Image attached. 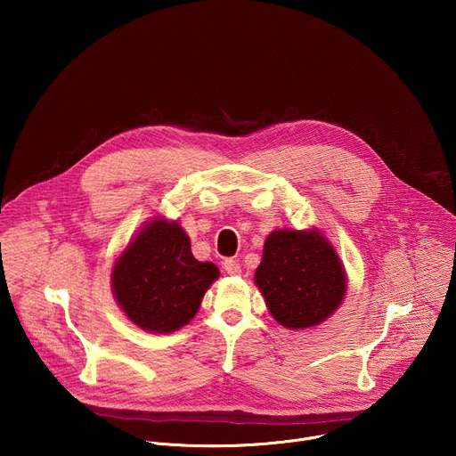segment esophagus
I'll return each instance as SVG.
<instances>
[{"label":"esophagus","instance_id":"34e87169","mask_svg":"<svg viewBox=\"0 0 456 456\" xmlns=\"http://www.w3.org/2000/svg\"><path fill=\"white\" fill-rule=\"evenodd\" d=\"M224 269H225V273H227L229 276H240V274H241L240 264L236 262V259H232V257L225 259V262H224Z\"/></svg>","mask_w":456,"mask_h":456}]
</instances>
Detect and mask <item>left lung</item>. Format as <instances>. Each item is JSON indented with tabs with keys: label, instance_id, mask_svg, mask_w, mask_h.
<instances>
[{
	"label": "left lung",
	"instance_id": "8db88e82",
	"mask_svg": "<svg viewBox=\"0 0 456 456\" xmlns=\"http://www.w3.org/2000/svg\"><path fill=\"white\" fill-rule=\"evenodd\" d=\"M254 283L271 315L289 330L314 329L327 321L348 289L336 247L317 227L273 231Z\"/></svg>",
	"mask_w": 456,
	"mask_h": 456
}]
</instances>
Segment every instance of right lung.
<instances>
[{"label": "right lung", "mask_w": 456, "mask_h": 456, "mask_svg": "<svg viewBox=\"0 0 456 456\" xmlns=\"http://www.w3.org/2000/svg\"><path fill=\"white\" fill-rule=\"evenodd\" d=\"M211 262H199L176 220L153 216L129 240L111 267V292L135 327L171 334L197 315L218 280Z\"/></svg>", "instance_id": "right-lung-1"}]
</instances>
